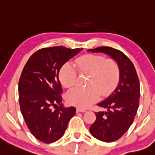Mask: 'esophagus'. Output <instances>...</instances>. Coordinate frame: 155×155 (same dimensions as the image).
Wrapping results in <instances>:
<instances>
[{
    "label": "esophagus",
    "mask_w": 155,
    "mask_h": 155,
    "mask_svg": "<svg viewBox=\"0 0 155 155\" xmlns=\"http://www.w3.org/2000/svg\"><path fill=\"white\" fill-rule=\"evenodd\" d=\"M76 111H77V112H82V113H84V112L86 111V110H85V109L82 108V107H76Z\"/></svg>",
    "instance_id": "34e87169"
}]
</instances>
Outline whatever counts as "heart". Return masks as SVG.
Listing matches in <instances>:
<instances>
[{
    "instance_id": "b5f03b06",
    "label": "heart",
    "mask_w": 155,
    "mask_h": 155,
    "mask_svg": "<svg viewBox=\"0 0 155 155\" xmlns=\"http://www.w3.org/2000/svg\"><path fill=\"white\" fill-rule=\"evenodd\" d=\"M81 73L90 74L87 87H75L68 92L67 100L71 105L87 107L99 99V93L106 95L116 84L120 76L118 64L112 58L105 59L98 55H86L75 62ZM59 79L65 87L75 85L77 79L76 70L70 63L61 69Z\"/></svg>"
}]
</instances>
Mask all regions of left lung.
Returning <instances> with one entry per match:
<instances>
[{
    "instance_id": "8db88e82",
    "label": "left lung",
    "mask_w": 155,
    "mask_h": 155,
    "mask_svg": "<svg viewBox=\"0 0 155 155\" xmlns=\"http://www.w3.org/2000/svg\"><path fill=\"white\" fill-rule=\"evenodd\" d=\"M88 51L111 57L120 68L118 85L109 97L97 104L107 110L95 113L96 121L89 128L97 139L114 142L128 131L134 120L140 102V81L133 63L123 52L109 47H99Z\"/></svg>"
}]
</instances>
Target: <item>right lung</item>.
<instances>
[{"mask_svg": "<svg viewBox=\"0 0 155 155\" xmlns=\"http://www.w3.org/2000/svg\"><path fill=\"white\" fill-rule=\"evenodd\" d=\"M82 48L62 46L42 48L26 63L18 83L21 111L30 132L38 140L51 143L64 135L76 107L63 106L58 75L61 67ZM59 104L54 111L51 107Z\"/></svg>", "mask_w": 155, "mask_h": 155, "instance_id": "1", "label": "right lung"}]
</instances>
